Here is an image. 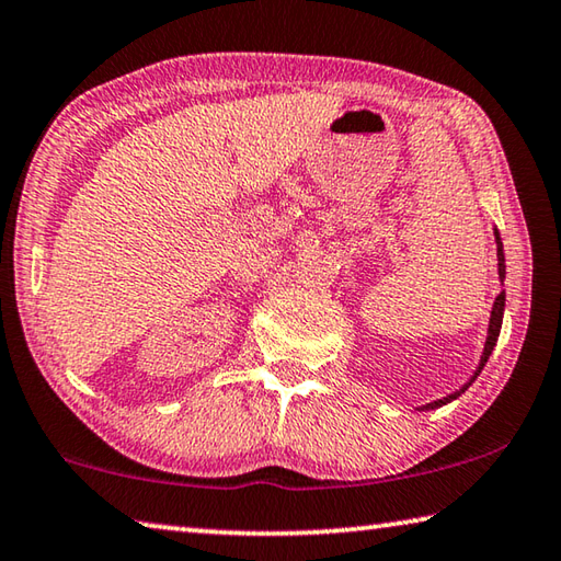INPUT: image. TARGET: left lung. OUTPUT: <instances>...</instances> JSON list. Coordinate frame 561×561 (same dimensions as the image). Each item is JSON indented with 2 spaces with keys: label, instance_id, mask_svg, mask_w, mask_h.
<instances>
[{
  "label": "left lung",
  "instance_id": "obj_1",
  "mask_svg": "<svg viewBox=\"0 0 561 561\" xmlns=\"http://www.w3.org/2000/svg\"><path fill=\"white\" fill-rule=\"evenodd\" d=\"M495 242H497V274H500V282H505V254H502V240H500V232H497V230H495ZM502 314H505V291H500V294H497V299H495V304H492L490 327H488V341H485V348H482V356H480V366H478V371H474V374L470 376V381L465 383V386L460 388V391H455V393H450V396H445V398H440V401H433V403H428V405H423L421 411H433V408H440V405H445V403H450V401H455V398H458L460 393L468 391L470 383L474 381V378L480 376L482 368H485L488 358H490V354H492V348H495V344H497L500 327H502Z\"/></svg>",
  "mask_w": 561,
  "mask_h": 561
}]
</instances>
